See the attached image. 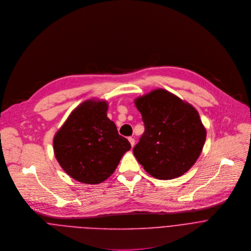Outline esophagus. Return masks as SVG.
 Instances as JSON below:
<instances>
[{
	"label": "esophagus",
	"instance_id": "esophagus-1",
	"mask_svg": "<svg viewBox=\"0 0 251 251\" xmlns=\"http://www.w3.org/2000/svg\"><path fill=\"white\" fill-rule=\"evenodd\" d=\"M128 141L130 142L131 146L133 147V146H134V144H135V140H134V138H133V137H128Z\"/></svg>",
	"mask_w": 251,
	"mask_h": 251
}]
</instances>
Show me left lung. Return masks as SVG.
I'll list each match as a JSON object with an SVG mask.
<instances>
[{"label":"left lung","instance_id":"left-lung-1","mask_svg":"<svg viewBox=\"0 0 251 251\" xmlns=\"http://www.w3.org/2000/svg\"><path fill=\"white\" fill-rule=\"evenodd\" d=\"M134 104L145 126L133 147L139 164L162 180L186 173L201 154L207 135L198 111L164 89L136 98Z\"/></svg>","mask_w":251,"mask_h":251}]
</instances>
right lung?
Returning <instances> with one entry per match:
<instances>
[{
  "mask_svg": "<svg viewBox=\"0 0 251 251\" xmlns=\"http://www.w3.org/2000/svg\"><path fill=\"white\" fill-rule=\"evenodd\" d=\"M108 102L90 99L69 115L53 138L56 160L73 179L100 184L118 167L131 145L107 117Z\"/></svg>",
  "mask_w": 251,
  "mask_h": 251,
  "instance_id": "add662e5",
  "label": "right lung"
}]
</instances>
